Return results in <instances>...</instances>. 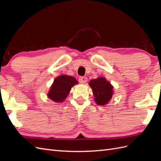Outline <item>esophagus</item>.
<instances>
[{
  "instance_id": "1",
  "label": "esophagus",
  "mask_w": 161,
  "mask_h": 161,
  "mask_svg": "<svg viewBox=\"0 0 161 161\" xmlns=\"http://www.w3.org/2000/svg\"><path fill=\"white\" fill-rule=\"evenodd\" d=\"M87 81V78L85 76H80L79 77V82L80 83H85Z\"/></svg>"
}]
</instances>
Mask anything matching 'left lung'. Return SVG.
Here are the masks:
<instances>
[{
  "mask_svg": "<svg viewBox=\"0 0 161 161\" xmlns=\"http://www.w3.org/2000/svg\"><path fill=\"white\" fill-rule=\"evenodd\" d=\"M90 86L92 89L94 101L98 105L108 104L113 95V86L105 78L99 77L90 81Z\"/></svg>",
  "mask_w": 161,
  "mask_h": 161,
  "instance_id": "obj_1",
  "label": "left lung"
}]
</instances>
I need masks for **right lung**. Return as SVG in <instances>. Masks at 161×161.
I'll return each instance as SVG.
<instances>
[{"instance_id":"1","label":"right lung","mask_w":161,"mask_h":161,"mask_svg":"<svg viewBox=\"0 0 161 161\" xmlns=\"http://www.w3.org/2000/svg\"><path fill=\"white\" fill-rule=\"evenodd\" d=\"M76 84H78V81L71 76L62 75L56 77L47 94L48 98L54 102L61 103L65 101L71 88Z\"/></svg>"}]
</instances>
